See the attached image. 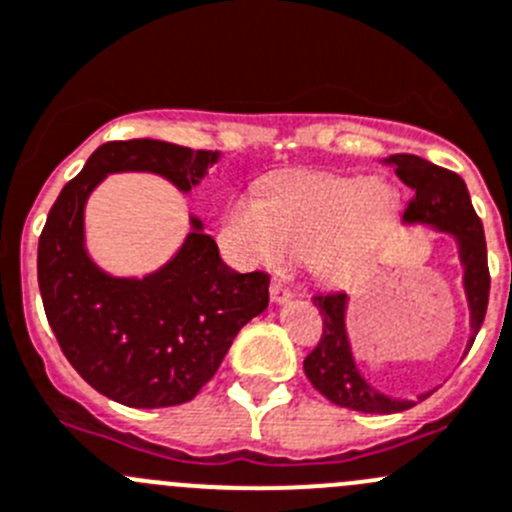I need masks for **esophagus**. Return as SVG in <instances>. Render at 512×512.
<instances>
[{
  "label": "esophagus",
  "instance_id": "1",
  "mask_svg": "<svg viewBox=\"0 0 512 512\" xmlns=\"http://www.w3.org/2000/svg\"><path fill=\"white\" fill-rule=\"evenodd\" d=\"M269 294H271V301H274V304H286V301L291 299L289 286L281 284V281H274V284H271Z\"/></svg>",
  "mask_w": 512,
  "mask_h": 512
}]
</instances>
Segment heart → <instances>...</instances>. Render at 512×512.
<instances>
[{"mask_svg": "<svg viewBox=\"0 0 512 512\" xmlns=\"http://www.w3.org/2000/svg\"><path fill=\"white\" fill-rule=\"evenodd\" d=\"M397 191L362 175L304 173L269 183L264 198L228 206L221 243L243 266H281L301 256L311 276L344 286L367 271L397 213Z\"/></svg>", "mask_w": 512, "mask_h": 512, "instance_id": "obj_1", "label": "heart"}]
</instances>
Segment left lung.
Segmentation results:
<instances>
[{"label":"left lung","instance_id":"8db88e82","mask_svg":"<svg viewBox=\"0 0 512 512\" xmlns=\"http://www.w3.org/2000/svg\"><path fill=\"white\" fill-rule=\"evenodd\" d=\"M384 163L392 165L399 180L415 193L405 211V226L420 223V226H430L435 231L447 233L455 241L457 259L462 266V289H465L467 309H470V339H467V349H470L478 337L480 326H483L485 309H488L490 274L483 223L472 208L465 180L452 170L420 158V155H389V158H384ZM314 304L319 306L324 332H321L314 352L304 359V372L309 382L329 402L347 407V410L372 412V415H392V412L410 410L415 402L392 399L377 392L359 372L347 334L349 296L316 294ZM427 394H420V399H425Z\"/></svg>","mask_w":512,"mask_h":512}]
</instances>
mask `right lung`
Instances as JSON below:
<instances>
[{"label": "right lung", "instance_id": "add662e5", "mask_svg": "<svg viewBox=\"0 0 512 512\" xmlns=\"http://www.w3.org/2000/svg\"><path fill=\"white\" fill-rule=\"evenodd\" d=\"M221 160L165 140H115L62 188L37 248L47 321L82 379L125 407L183 405L216 374L241 326L269 306V274L223 264L201 218L160 269L113 276L85 246V206L113 173H153L191 193Z\"/></svg>", "mask_w": 512, "mask_h": 512}]
</instances>
